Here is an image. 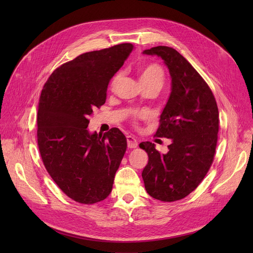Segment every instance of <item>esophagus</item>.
<instances>
[{
	"label": "esophagus",
	"instance_id": "34e87169",
	"mask_svg": "<svg viewBox=\"0 0 253 253\" xmlns=\"http://www.w3.org/2000/svg\"><path fill=\"white\" fill-rule=\"evenodd\" d=\"M126 138H127V145H128V148L134 149V148H136L137 145H138V142H137V140H136V138H135L134 136L128 135Z\"/></svg>",
	"mask_w": 253,
	"mask_h": 253
}]
</instances>
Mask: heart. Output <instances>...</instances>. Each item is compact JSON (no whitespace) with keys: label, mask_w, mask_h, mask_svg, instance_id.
I'll use <instances>...</instances> for the list:
<instances>
[{"label":"heart","mask_w":253,"mask_h":253,"mask_svg":"<svg viewBox=\"0 0 253 253\" xmlns=\"http://www.w3.org/2000/svg\"><path fill=\"white\" fill-rule=\"evenodd\" d=\"M139 75V81L140 84H152V83H159L163 84L164 80V73L162 68L157 63H149L144 64L138 71ZM121 75L116 74L111 81V87L114 88L118 82L120 81Z\"/></svg>","instance_id":"1"}]
</instances>
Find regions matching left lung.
Here are the masks:
<instances>
[{"mask_svg":"<svg viewBox=\"0 0 253 253\" xmlns=\"http://www.w3.org/2000/svg\"><path fill=\"white\" fill-rule=\"evenodd\" d=\"M142 54L162 58L170 74L171 92L156 136L171 143L166 154L150 141L139 144L149 155L141 175L150 196L173 202L191 194L207 174L217 142L218 109L206 82L175 49L158 46Z\"/></svg>","mask_w":253,"mask_h":253,"instance_id":"left-lung-1","label":"left lung"}]
</instances>
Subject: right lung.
Here are the masks:
<instances>
[{
	"label": "right lung",
	"mask_w": 253,
	"mask_h": 253,
	"mask_svg": "<svg viewBox=\"0 0 253 253\" xmlns=\"http://www.w3.org/2000/svg\"><path fill=\"white\" fill-rule=\"evenodd\" d=\"M134 46L120 44L79 55L52 73L40 97L38 145L48 173L74 201L93 204L113 189L126 152L118 128L98 134L87 129L93 110L104 104L114 75Z\"/></svg>",
	"instance_id": "1"
}]
</instances>
